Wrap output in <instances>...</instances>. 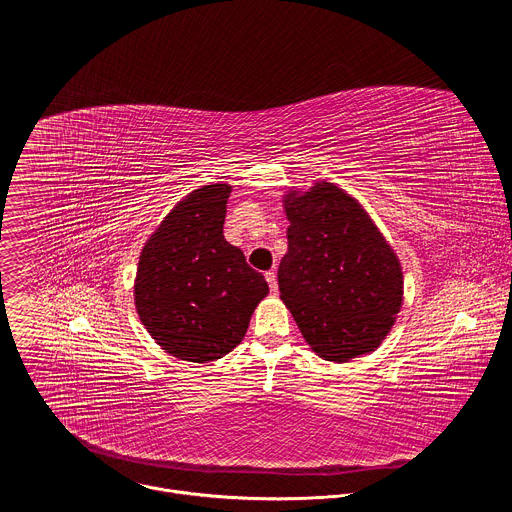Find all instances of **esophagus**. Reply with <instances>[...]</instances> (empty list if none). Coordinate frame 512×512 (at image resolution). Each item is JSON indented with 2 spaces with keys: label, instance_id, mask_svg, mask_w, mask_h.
<instances>
[{
  "label": "esophagus",
  "instance_id": "esophagus-1",
  "mask_svg": "<svg viewBox=\"0 0 512 512\" xmlns=\"http://www.w3.org/2000/svg\"><path fill=\"white\" fill-rule=\"evenodd\" d=\"M265 279H267V283H269L271 294H277V273L271 269V271L265 273Z\"/></svg>",
  "mask_w": 512,
  "mask_h": 512
}]
</instances>
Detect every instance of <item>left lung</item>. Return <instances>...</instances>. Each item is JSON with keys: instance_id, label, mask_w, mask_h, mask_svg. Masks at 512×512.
I'll list each match as a JSON object with an SVG mask.
<instances>
[{"instance_id": "left-lung-1", "label": "left lung", "mask_w": 512, "mask_h": 512, "mask_svg": "<svg viewBox=\"0 0 512 512\" xmlns=\"http://www.w3.org/2000/svg\"><path fill=\"white\" fill-rule=\"evenodd\" d=\"M287 253L281 302L324 360L348 362L381 346L403 306V269L369 212L332 182L283 194Z\"/></svg>"}]
</instances>
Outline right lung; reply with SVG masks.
Segmentation results:
<instances>
[{
    "instance_id": "add662e5",
    "label": "right lung",
    "mask_w": 512,
    "mask_h": 512,
    "mask_svg": "<svg viewBox=\"0 0 512 512\" xmlns=\"http://www.w3.org/2000/svg\"><path fill=\"white\" fill-rule=\"evenodd\" d=\"M231 184L192 190L145 241L133 302L145 330L168 354L212 362L241 344L269 294L265 277L223 235Z\"/></svg>"
}]
</instances>
